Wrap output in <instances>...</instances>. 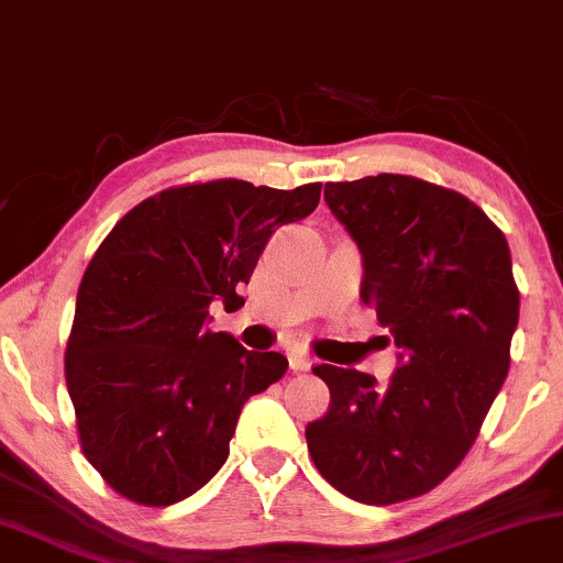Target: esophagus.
Masks as SVG:
<instances>
[{"label":"esophagus","mask_w":563,"mask_h":563,"mask_svg":"<svg viewBox=\"0 0 563 563\" xmlns=\"http://www.w3.org/2000/svg\"><path fill=\"white\" fill-rule=\"evenodd\" d=\"M288 362H290V369H296V372L311 369V358L303 354V351H299V349L288 351Z\"/></svg>","instance_id":"esophagus-1"}]
</instances>
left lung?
I'll list each match as a JSON object with an SVG mask.
<instances>
[{
    "mask_svg": "<svg viewBox=\"0 0 563 563\" xmlns=\"http://www.w3.org/2000/svg\"><path fill=\"white\" fill-rule=\"evenodd\" d=\"M324 201L362 254V301L398 349L385 385L320 364L330 409L307 424L320 475L390 506L462 464L509 375L519 290L504 233L470 199L411 175L328 183Z\"/></svg>",
    "mask_w": 563,
    "mask_h": 563,
    "instance_id": "8db88e82",
    "label": "left lung"
}]
</instances>
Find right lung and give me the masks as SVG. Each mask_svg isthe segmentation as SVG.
<instances>
[{"mask_svg":"<svg viewBox=\"0 0 563 563\" xmlns=\"http://www.w3.org/2000/svg\"><path fill=\"white\" fill-rule=\"evenodd\" d=\"M246 180L167 188L133 207L86 267L65 351L80 449L120 496L170 506L212 479L241 409L288 369L277 351L212 333L209 303L239 288L280 225L320 205Z\"/></svg>","mask_w":563,"mask_h":563,"instance_id":"obj_1","label":"right lung"}]
</instances>
